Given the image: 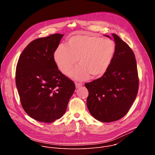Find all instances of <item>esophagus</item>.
Listing matches in <instances>:
<instances>
[{
  "label": "esophagus",
  "mask_w": 155,
  "mask_h": 155,
  "mask_svg": "<svg viewBox=\"0 0 155 155\" xmlns=\"http://www.w3.org/2000/svg\"><path fill=\"white\" fill-rule=\"evenodd\" d=\"M75 85H76V87L78 88L80 87H81V86L83 85V84L82 83H78V82H76L75 83Z\"/></svg>",
  "instance_id": "obj_1"
}]
</instances>
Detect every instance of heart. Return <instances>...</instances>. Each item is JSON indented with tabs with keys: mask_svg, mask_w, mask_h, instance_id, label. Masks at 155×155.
<instances>
[{
	"mask_svg": "<svg viewBox=\"0 0 155 155\" xmlns=\"http://www.w3.org/2000/svg\"><path fill=\"white\" fill-rule=\"evenodd\" d=\"M67 45H60L54 53V59L59 69L69 75L78 60L80 65L72 73L78 80L102 77L114 57L116 45L108 38L96 36L76 35L71 37Z\"/></svg>",
	"mask_w": 155,
	"mask_h": 155,
	"instance_id": "heart-1",
	"label": "heart"
}]
</instances>
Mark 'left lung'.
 <instances>
[{"mask_svg": "<svg viewBox=\"0 0 155 155\" xmlns=\"http://www.w3.org/2000/svg\"><path fill=\"white\" fill-rule=\"evenodd\" d=\"M112 35L116 51L109 68L101 78L84 84L89 93L88 110L94 118L104 123L117 121L129 112L139 84L133 51L118 35Z\"/></svg>", "mask_w": 155, "mask_h": 155, "instance_id": "8db88e82", "label": "left lung"}]
</instances>
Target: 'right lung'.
I'll return each instance as SVG.
<instances>
[{
	"instance_id": "right-lung-1",
	"label": "right lung",
	"mask_w": 155,
	"mask_h": 155,
	"mask_svg": "<svg viewBox=\"0 0 155 155\" xmlns=\"http://www.w3.org/2000/svg\"><path fill=\"white\" fill-rule=\"evenodd\" d=\"M63 35L54 34L32 41L16 65L15 81L22 107L40 122L59 119L75 90L74 82L62 74L54 59Z\"/></svg>"
}]
</instances>
